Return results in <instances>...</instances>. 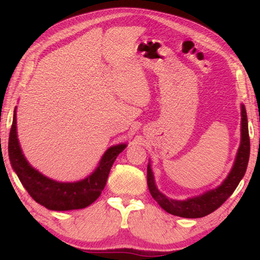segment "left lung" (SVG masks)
<instances>
[{
    "mask_svg": "<svg viewBox=\"0 0 260 260\" xmlns=\"http://www.w3.org/2000/svg\"><path fill=\"white\" fill-rule=\"evenodd\" d=\"M241 139L233 169L223 182L215 189L206 191L200 196L185 200L170 199L157 189L152 171L151 161L147 164V185L151 196L165 211L182 218H202L213 212L233 194L246 173L250 154V141L248 133V120L245 105L241 104Z\"/></svg>",
    "mask_w": 260,
    "mask_h": 260,
    "instance_id": "obj_1",
    "label": "left lung"
}]
</instances>
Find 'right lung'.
<instances>
[{
  "label": "right lung",
  "instance_id": "add662e5",
  "mask_svg": "<svg viewBox=\"0 0 260 260\" xmlns=\"http://www.w3.org/2000/svg\"><path fill=\"white\" fill-rule=\"evenodd\" d=\"M126 143L110 146L97 168L87 178L76 182H59L39 172L27 162L20 146L16 132V107L9 137V157L14 172L33 200L53 211L84 209L102 194L116 157L126 148Z\"/></svg>",
  "mask_w": 260,
  "mask_h": 260
}]
</instances>
